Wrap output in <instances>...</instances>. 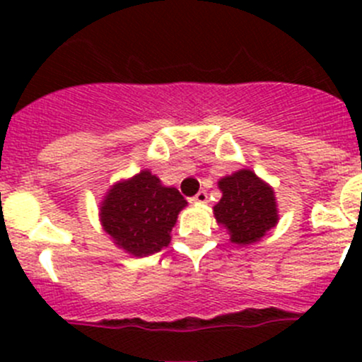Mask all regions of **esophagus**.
I'll use <instances>...</instances> for the list:
<instances>
[{"instance_id":"obj_1","label":"esophagus","mask_w":362,"mask_h":362,"mask_svg":"<svg viewBox=\"0 0 362 362\" xmlns=\"http://www.w3.org/2000/svg\"><path fill=\"white\" fill-rule=\"evenodd\" d=\"M192 203H206L208 202V194L204 191H199L194 198H191Z\"/></svg>"}]
</instances>
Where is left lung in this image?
I'll list each match as a JSON object with an SVG mask.
<instances>
[{
    "mask_svg": "<svg viewBox=\"0 0 362 362\" xmlns=\"http://www.w3.org/2000/svg\"><path fill=\"white\" fill-rule=\"evenodd\" d=\"M221 202L214 206L218 224L231 235V242L250 245L279 222L275 192L254 171L240 170L218 180Z\"/></svg>",
    "mask_w": 362,
    "mask_h": 362,
    "instance_id": "left-lung-1",
    "label": "left lung"
}]
</instances>
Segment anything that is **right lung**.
<instances>
[{"mask_svg":"<svg viewBox=\"0 0 362 362\" xmlns=\"http://www.w3.org/2000/svg\"><path fill=\"white\" fill-rule=\"evenodd\" d=\"M187 204L175 187H164L148 170L117 182L100 208L101 226L119 249L145 257L170 245V233Z\"/></svg>","mask_w":362,"mask_h":362,"instance_id":"right-lung-1","label":"right lung"}]
</instances>
